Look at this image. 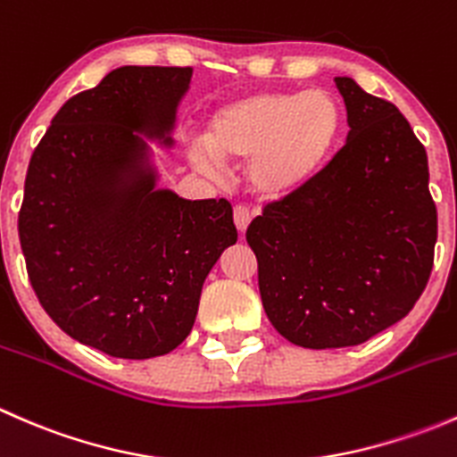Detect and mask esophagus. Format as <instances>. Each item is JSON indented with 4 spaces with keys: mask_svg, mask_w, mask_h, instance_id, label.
Returning <instances> with one entry per match:
<instances>
[{
    "mask_svg": "<svg viewBox=\"0 0 457 457\" xmlns=\"http://www.w3.org/2000/svg\"><path fill=\"white\" fill-rule=\"evenodd\" d=\"M250 223H252V212L241 205L234 207V225H237L238 234H245L247 228H250Z\"/></svg>",
    "mask_w": 457,
    "mask_h": 457,
    "instance_id": "34e87169",
    "label": "esophagus"
}]
</instances>
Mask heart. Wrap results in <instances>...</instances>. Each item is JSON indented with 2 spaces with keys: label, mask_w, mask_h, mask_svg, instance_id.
<instances>
[{
  "label": "heart",
  "mask_w": 457,
  "mask_h": 457,
  "mask_svg": "<svg viewBox=\"0 0 457 457\" xmlns=\"http://www.w3.org/2000/svg\"><path fill=\"white\" fill-rule=\"evenodd\" d=\"M343 137V110L331 92H254L219 105L190 161L214 177L220 165H245L262 203L301 195L327 170Z\"/></svg>",
  "instance_id": "obj_1"
}]
</instances>
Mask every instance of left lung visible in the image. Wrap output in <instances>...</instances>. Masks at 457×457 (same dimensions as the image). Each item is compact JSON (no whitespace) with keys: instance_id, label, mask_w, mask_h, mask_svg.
<instances>
[{"instance_id":"1","label":"left lung","mask_w":457,"mask_h":457,"mask_svg":"<svg viewBox=\"0 0 457 457\" xmlns=\"http://www.w3.org/2000/svg\"><path fill=\"white\" fill-rule=\"evenodd\" d=\"M347 143L294 199L247 228L262 307L298 347H352L403 320L425 292L437 238L425 145L394 104L336 77Z\"/></svg>"}]
</instances>
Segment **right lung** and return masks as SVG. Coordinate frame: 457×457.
Returning a JSON list of instances; mask_svg holds the SVG:
<instances>
[{
  "label": "right lung",
  "instance_id": "1",
  "mask_svg": "<svg viewBox=\"0 0 457 457\" xmlns=\"http://www.w3.org/2000/svg\"><path fill=\"white\" fill-rule=\"evenodd\" d=\"M192 68L121 66L62 105L32 152L20 243L32 289L71 338L114 358L177 349L203 283L237 243L225 199L159 190Z\"/></svg>",
  "mask_w": 457,
  "mask_h": 457
}]
</instances>
